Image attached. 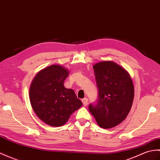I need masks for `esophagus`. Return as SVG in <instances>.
I'll return each instance as SVG.
<instances>
[{
  "label": "esophagus",
  "mask_w": 160,
  "mask_h": 160,
  "mask_svg": "<svg viewBox=\"0 0 160 160\" xmlns=\"http://www.w3.org/2000/svg\"><path fill=\"white\" fill-rule=\"evenodd\" d=\"M82 102L83 105H84V106H87V104H88V99H87V98H84V99H82Z\"/></svg>",
  "instance_id": "1"
}]
</instances>
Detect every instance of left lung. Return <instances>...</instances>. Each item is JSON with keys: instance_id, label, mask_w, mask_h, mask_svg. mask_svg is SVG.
Returning a JSON list of instances; mask_svg holds the SVG:
<instances>
[{"instance_id": "8db88e82", "label": "left lung", "mask_w": 160, "mask_h": 160, "mask_svg": "<svg viewBox=\"0 0 160 160\" xmlns=\"http://www.w3.org/2000/svg\"><path fill=\"white\" fill-rule=\"evenodd\" d=\"M98 98L88 109L99 127L110 129L123 121L132 106L134 88L126 70L113 61L93 65Z\"/></svg>"}]
</instances>
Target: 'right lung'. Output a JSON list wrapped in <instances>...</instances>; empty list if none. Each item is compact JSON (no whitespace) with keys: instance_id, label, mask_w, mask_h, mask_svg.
<instances>
[{"instance_id":"right-lung-1","label":"right lung","mask_w":160,"mask_h":160,"mask_svg":"<svg viewBox=\"0 0 160 160\" xmlns=\"http://www.w3.org/2000/svg\"><path fill=\"white\" fill-rule=\"evenodd\" d=\"M68 70L52 65L41 70L32 80L29 98L34 112L46 124L59 127L82 106L75 92L64 87Z\"/></svg>"}]
</instances>
